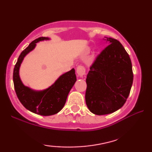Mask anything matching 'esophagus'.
<instances>
[{
    "label": "esophagus",
    "mask_w": 152,
    "mask_h": 152,
    "mask_svg": "<svg viewBox=\"0 0 152 152\" xmlns=\"http://www.w3.org/2000/svg\"><path fill=\"white\" fill-rule=\"evenodd\" d=\"M77 72L78 75L82 77H83L86 74V68L82 65L78 66L77 68Z\"/></svg>",
    "instance_id": "obj_1"
}]
</instances>
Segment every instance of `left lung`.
<instances>
[{"label": "left lung", "mask_w": 152, "mask_h": 152, "mask_svg": "<svg viewBox=\"0 0 152 152\" xmlns=\"http://www.w3.org/2000/svg\"><path fill=\"white\" fill-rule=\"evenodd\" d=\"M109 44L97 56L86 80L85 99L95 115L113 113L126 102L134 80L132 61L120 41L107 38Z\"/></svg>", "instance_id": "8db88e82"}]
</instances>
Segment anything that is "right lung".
Returning <instances> with one entry per match:
<instances>
[{
	"label": "right lung",
	"mask_w": 152,
	"mask_h": 152,
	"mask_svg": "<svg viewBox=\"0 0 152 152\" xmlns=\"http://www.w3.org/2000/svg\"><path fill=\"white\" fill-rule=\"evenodd\" d=\"M48 37H39L32 41L20 53L14 68L13 81L16 95L25 108L41 115H52L63 109L70 89L77 81L74 68L64 73L48 88L41 91L32 90L24 86L19 77V68L24 57L40 41L48 40Z\"/></svg>",
	"instance_id": "right-lung-1"
}]
</instances>
